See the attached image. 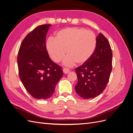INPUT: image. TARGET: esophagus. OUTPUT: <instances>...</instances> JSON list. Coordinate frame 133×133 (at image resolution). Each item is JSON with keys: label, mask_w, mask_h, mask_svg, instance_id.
<instances>
[{"label": "esophagus", "mask_w": 133, "mask_h": 133, "mask_svg": "<svg viewBox=\"0 0 133 133\" xmlns=\"http://www.w3.org/2000/svg\"><path fill=\"white\" fill-rule=\"evenodd\" d=\"M70 70L68 69V68H63V73H65V74H67V73H68L70 72Z\"/></svg>", "instance_id": "esophagus-1"}]
</instances>
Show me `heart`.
<instances>
[{"mask_svg":"<svg viewBox=\"0 0 133 133\" xmlns=\"http://www.w3.org/2000/svg\"><path fill=\"white\" fill-rule=\"evenodd\" d=\"M96 46V37L90 31L83 28L68 27L59 31L55 39L49 38L46 44L48 52L52 60L63 61L67 66H72L77 62L82 65L89 60L94 54Z\"/></svg>","mask_w":133,"mask_h":133,"instance_id":"obj_1","label":"heart"}]
</instances>
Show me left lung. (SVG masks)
Masks as SVG:
<instances>
[{"mask_svg": "<svg viewBox=\"0 0 133 133\" xmlns=\"http://www.w3.org/2000/svg\"><path fill=\"white\" fill-rule=\"evenodd\" d=\"M112 52L109 42L101 33L96 37V46L90 58L76 68L77 94L84 99L100 95L109 82L112 67Z\"/></svg>", "mask_w": 133, "mask_h": 133, "instance_id": "left-lung-1", "label": "left lung"}]
</instances>
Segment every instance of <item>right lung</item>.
<instances>
[{
  "label": "right lung",
  "instance_id": "right-lung-1",
  "mask_svg": "<svg viewBox=\"0 0 133 133\" xmlns=\"http://www.w3.org/2000/svg\"><path fill=\"white\" fill-rule=\"evenodd\" d=\"M51 24L39 26L28 34L19 49V77L27 92L37 99L50 98L63 76L62 67L49 56L45 44Z\"/></svg>",
  "mask_w": 133,
  "mask_h": 133
}]
</instances>
